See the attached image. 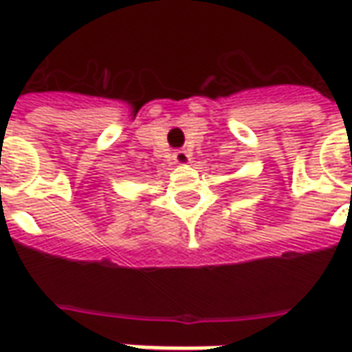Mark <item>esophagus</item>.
I'll return each mask as SVG.
<instances>
[{
  "instance_id": "34e87169",
  "label": "esophagus",
  "mask_w": 352,
  "mask_h": 352,
  "mask_svg": "<svg viewBox=\"0 0 352 352\" xmlns=\"http://www.w3.org/2000/svg\"><path fill=\"white\" fill-rule=\"evenodd\" d=\"M190 160H192V155H190V151H186V148H180V151L174 153V162H176V164H188Z\"/></svg>"
}]
</instances>
